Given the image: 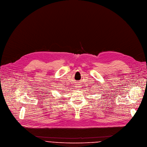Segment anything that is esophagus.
<instances>
[{"mask_svg": "<svg viewBox=\"0 0 147 147\" xmlns=\"http://www.w3.org/2000/svg\"><path fill=\"white\" fill-rule=\"evenodd\" d=\"M78 87H79L78 86H76V88H78Z\"/></svg>", "mask_w": 147, "mask_h": 147, "instance_id": "esophagus-1", "label": "esophagus"}]
</instances>
